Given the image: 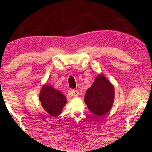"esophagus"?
Here are the masks:
<instances>
[{"label": "esophagus", "instance_id": "obj_1", "mask_svg": "<svg viewBox=\"0 0 152 152\" xmlns=\"http://www.w3.org/2000/svg\"><path fill=\"white\" fill-rule=\"evenodd\" d=\"M72 93H74V95H75V96H77L78 95V90H76V89H72Z\"/></svg>", "mask_w": 152, "mask_h": 152}]
</instances>
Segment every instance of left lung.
<instances>
[{
	"label": "left lung",
	"mask_w": 152,
	"mask_h": 152,
	"mask_svg": "<svg viewBox=\"0 0 152 152\" xmlns=\"http://www.w3.org/2000/svg\"><path fill=\"white\" fill-rule=\"evenodd\" d=\"M114 98V87L104 75L101 74L87 90L84 101L90 111L101 116L110 111Z\"/></svg>",
	"instance_id": "1"
}]
</instances>
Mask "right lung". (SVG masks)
<instances>
[{"mask_svg": "<svg viewBox=\"0 0 152 152\" xmlns=\"http://www.w3.org/2000/svg\"><path fill=\"white\" fill-rule=\"evenodd\" d=\"M40 101L51 117L59 115L67 101L65 96L50 86H44L41 89Z\"/></svg>", "mask_w": 152, "mask_h": 152, "instance_id": "1", "label": "right lung"}]
</instances>
